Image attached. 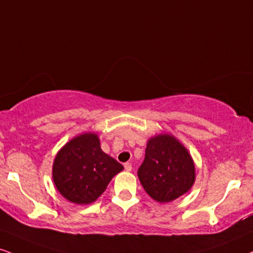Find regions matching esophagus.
Segmentation results:
<instances>
[{"mask_svg":"<svg viewBox=\"0 0 253 253\" xmlns=\"http://www.w3.org/2000/svg\"><path fill=\"white\" fill-rule=\"evenodd\" d=\"M124 167H125V169H126L127 172H130L132 171V164H129V163H126L124 165Z\"/></svg>","mask_w":253,"mask_h":253,"instance_id":"1","label":"esophagus"}]
</instances>
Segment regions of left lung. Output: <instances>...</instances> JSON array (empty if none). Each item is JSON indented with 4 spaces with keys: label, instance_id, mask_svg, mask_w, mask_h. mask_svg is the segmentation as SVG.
<instances>
[{
    "label": "left lung",
    "instance_id": "obj_1",
    "mask_svg": "<svg viewBox=\"0 0 253 253\" xmlns=\"http://www.w3.org/2000/svg\"><path fill=\"white\" fill-rule=\"evenodd\" d=\"M138 176L148 196L158 203H169L191 190L196 167L178 139L171 134H158L147 141Z\"/></svg>",
    "mask_w": 253,
    "mask_h": 253
}]
</instances>
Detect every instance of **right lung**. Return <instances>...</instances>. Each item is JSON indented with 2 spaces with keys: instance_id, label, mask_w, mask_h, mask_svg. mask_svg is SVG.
I'll return each instance as SVG.
<instances>
[{
  "instance_id": "obj_1",
  "label": "right lung",
  "mask_w": 253,
  "mask_h": 253,
  "mask_svg": "<svg viewBox=\"0 0 253 253\" xmlns=\"http://www.w3.org/2000/svg\"><path fill=\"white\" fill-rule=\"evenodd\" d=\"M123 169L120 163L101 150L95 133H84L57 152L53 164V180L67 200L86 205L95 202L112 178Z\"/></svg>"
}]
</instances>
